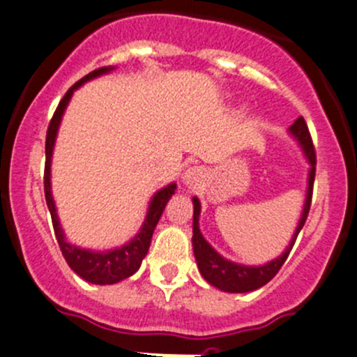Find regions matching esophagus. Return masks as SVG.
<instances>
[{
  "mask_svg": "<svg viewBox=\"0 0 357 357\" xmlns=\"http://www.w3.org/2000/svg\"><path fill=\"white\" fill-rule=\"evenodd\" d=\"M200 169H197V167H192V169H188V171L185 172V176H183V179H185V183L186 185H193V183H197L199 181V178H200Z\"/></svg>",
  "mask_w": 357,
  "mask_h": 357,
  "instance_id": "esophagus-1",
  "label": "esophagus"
}]
</instances>
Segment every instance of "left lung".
Segmentation results:
<instances>
[{"instance_id": "obj_1", "label": "left lung", "mask_w": 357, "mask_h": 357, "mask_svg": "<svg viewBox=\"0 0 357 357\" xmlns=\"http://www.w3.org/2000/svg\"><path fill=\"white\" fill-rule=\"evenodd\" d=\"M291 138L298 143V146L304 152L305 158L309 162V174H307V190H305V200L304 208H302L301 219L295 228L294 236H291L290 243L287 245L285 252L278 255L273 261L266 262L261 266H245L233 262L229 259L222 257L207 240L202 235L199 228V218H200V200L193 197V254H195L197 266H199L200 275L211 283L215 289L222 291H229V294H245V291L257 290L264 287L269 280L276 276L283 262L289 257L291 247H294L295 240H297L298 233H301L302 226H304L305 219H307L309 207H311V197H312V185H314V172H316V153L314 146H312L311 135H309L307 124H305L304 117H298L297 121L289 128Z\"/></svg>"}]
</instances>
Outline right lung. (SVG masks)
Wrapping results in <instances>:
<instances>
[{"mask_svg":"<svg viewBox=\"0 0 357 357\" xmlns=\"http://www.w3.org/2000/svg\"><path fill=\"white\" fill-rule=\"evenodd\" d=\"M115 67H102L96 70L89 72L88 75L75 82L70 89L66 93L62 100H60L59 107H56L53 119L50 121L48 132H46V164H45V197L46 204H48L50 214H52L53 229H55V236L59 240L60 250H62L63 257H66L67 264L70 266L72 271L75 275L81 276L88 283H95V285H114V283L122 282V280L129 278L135 275L142 266V261L145 259L146 252L150 248L152 242L153 229H155L158 219H160L162 212H164L165 205L169 199L174 195L176 183L160 188L155 195L152 197L149 204V211H146V218L143 221L139 231L129 240L128 243L121 247L109 248V250H91V248H81L74 243H68L63 233L62 226H60L59 215H56L55 200L52 195V155L53 146H55L56 132H59L60 122H62L63 112H66L68 102H70L72 95L77 88H81L84 82L91 81V79L98 77V75L109 74Z\"/></svg>","mask_w":357,"mask_h":357,"instance_id":"add662e5","label":"right lung"}]
</instances>
